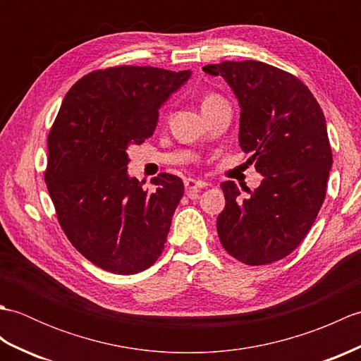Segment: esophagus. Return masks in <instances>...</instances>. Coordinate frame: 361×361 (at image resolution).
I'll list each match as a JSON object with an SVG mask.
<instances>
[{"instance_id": "obj_1", "label": "esophagus", "mask_w": 361, "mask_h": 361, "mask_svg": "<svg viewBox=\"0 0 361 361\" xmlns=\"http://www.w3.org/2000/svg\"><path fill=\"white\" fill-rule=\"evenodd\" d=\"M206 186H209L206 181L202 180H195V178H186L185 180V188H186V194L189 197H195L200 190Z\"/></svg>"}]
</instances>
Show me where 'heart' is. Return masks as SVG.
I'll return each mask as SVG.
<instances>
[{"instance_id": "obj_1", "label": "heart", "mask_w": 361, "mask_h": 361, "mask_svg": "<svg viewBox=\"0 0 361 361\" xmlns=\"http://www.w3.org/2000/svg\"><path fill=\"white\" fill-rule=\"evenodd\" d=\"M224 102H225L224 99H221V97L217 96V94H208V96H204L203 102H202V111L206 110V109H211V106H216V105H219V104H224Z\"/></svg>"}]
</instances>
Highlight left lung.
<instances>
[{
  "label": "left lung",
  "instance_id": "1",
  "mask_svg": "<svg viewBox=\"0 0 361 361\" xmlns=\"http://www.w3.org/2000/svg\"><path fill=\"white\" fill-rule=\"evenodd\" d=\"M203 71L231 87L240 149L252 153L248 163L264 176L247 198L234 181L221 183L220 243L247 265L276 262L302 242L326 198L332 149L323 110L293 74L264 62H221Z\"/></svg>",
  "mask_w": 361,
  "mask_h": 361
}]
</instances>
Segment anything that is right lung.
Masks as SVG:
<instances>
[{"label":"right lung","instance_id":"1","mask_svg":"<svg viewBox=\"0 0 361 361\" xmlns=\"http://www.w3.org/2000/svg\"><path fill=\"white\" fill-rule=\"evenodd\" d=\"M188 71L114 66L68 91L48 136L44 181L59 224L83 257L114 274L157 262L185 186L159 173L155 190L127 172V149L155 132L159 106L189 80Z\"/></svg>","mask_w":361,"mask_h":361}]
</instances>
